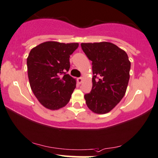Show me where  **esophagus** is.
I'll return each instance as SVG.
<instances>
[{"label":"esophagus","instance_id":"esophagus-1","mask_svg":"<svg viewBox=\"0 0 158 158\" xmlns=\"http://www.w3.org/2000/svg\"><path fill=\"white\" fill-rule=\"evenodd\" d=\"M82 81H83V79L81 77H79L77 79V82L79 83V84H81V83L82 82Z\"/></svg>","mask_w":158,"mask_h":158}]
</instances>
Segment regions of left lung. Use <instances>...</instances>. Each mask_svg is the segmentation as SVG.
<instances>
[{
	"instance_id": "8db88e82",
	"label": "left lung",
	"mask_w": 158,
	"mask_h": 158,
	"mask_svg": "<svg viewBox=\"0 0 158 158\" xmlns=\"http://www.w3.org/2000/svg\"><path fill=\"white\" fill-rule=\"evenodd\" d=\"M81 46L92 61L94 74L92 90L85 95L87 107L97 114L109 113L126 93L131 66L128 56L108 42L81 43Z\"/></svg>"
}]
</instances>
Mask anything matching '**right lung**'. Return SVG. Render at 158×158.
<instances>
[{
  "label": "right lung",
  "instance_id": "right-lung-1",
  "mask_svg": "<svg viewBox=\"0 0 158 158\" xmlns=\"http://www.w3.org/2000/svg\"><path fill=\"white\" fill-rule=\"evenodd\" d=\"M78 46L77 43L48 41L32 48L28 54L30 86L40 103L47 109H60L71 99L77 82L66 72L70 68V55Z\"/></svg>",
  "mask_w": 158,
  "mask_h": 158
}]
</instances>
